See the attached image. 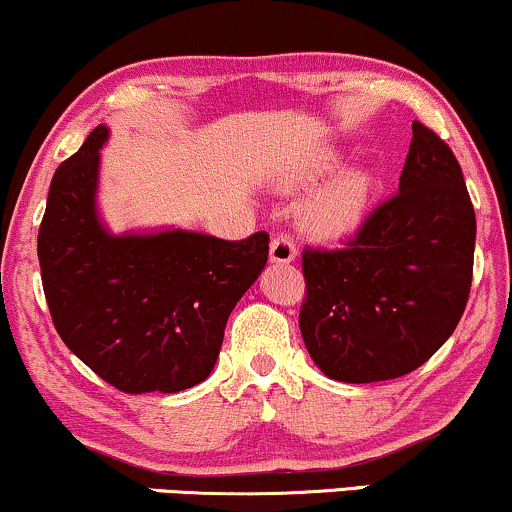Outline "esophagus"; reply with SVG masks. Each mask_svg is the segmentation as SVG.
I'll use <instances>...</instances> for the list:
<instances>
[{
  "mask_svg": "<svg viewBox=\"0 0 512 512\" xmlns=\"http://www.w3.org/2000/svg\"><path fill=\"white\" fill-rule=\"evenodd\" d=\"M269 260L276 264H289L296 260V245L289 236H276L269 245Z\"/></svg>",
  "mask_w": 512,
  "mask_h": 512,
  "instance_id": "esophagus-1",
  "label": "esophagus"
}]
</instances>
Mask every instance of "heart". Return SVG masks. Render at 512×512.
Instances as JSON below:
<instances>
[{"instance_id":"obj_1","label":"heart","mask_w":512,"mask_h":512,"mask_svg":"<svg viewBox=\"0 0 512 512\" xmlns=\"http://www.w3.org/2000/svg\"><path fill=\"white\" fill-rule=\"evenodd\" d=\"M337 151L322 149L315 151L298 166L289 178L284 180L286 187H298L305 182H313L320 175L332 173L339 168ZM373 199V178L361 168H351L339 173L332 182H327L322 190H317L303 207V223L308 231L320 238H339L351 233L363 221Z\"/></svg>"}]
</instances>
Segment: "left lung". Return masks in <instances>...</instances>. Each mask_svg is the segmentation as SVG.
<instances>
[{"mask_svg": "<svg viewBox=\"0 0 512 512\" xmlns=\"http://www.w3.org/2000/svg\"><path fill=\"white\" fill-rule=\"evenodd\" d=\"M399 192L339 250L305 248L301 334L339 383L402 378L448 342L474 267L472 199L450 146L414 122Z\"/></svg>", "mask_w": 512, "mask_h": 512, "instance_id": "8db88e82", "label": "left lung"}]
</instances>
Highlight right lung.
<instances>
[{
    "label": "right lung",
    "instance_id": "1",
    "mask_svg": "<svg viewBox=\"0 0 512 512\" xmlns=\"http://www.w3.org/2000/svg\"><path fill=\"white\" fill-rule=\"evenodd\" d=\"M98 125L57 168L38 231L55 330L105 383L129 395L180 392L209 378L231 310L262 274L269 236L192 231L113 236L98 219Z\"/></svg>",
    "mask_w": 512,
    "mask_h": 512
}]
</instances>
